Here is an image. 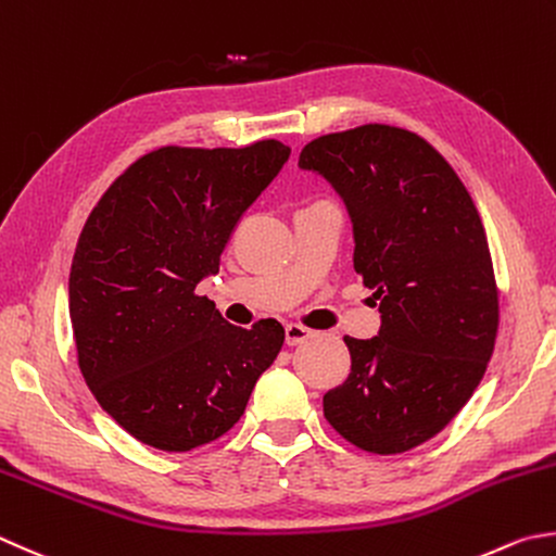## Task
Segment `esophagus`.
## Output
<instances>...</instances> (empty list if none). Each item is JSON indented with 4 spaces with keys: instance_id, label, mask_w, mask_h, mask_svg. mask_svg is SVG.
<instances>
[{
    "instance_id": "1",
    "label": "esophagus",
    "mask_w": 556,
    "mask_h": 556,
    "mask_svg": "<svg viewBox=\"0 0 556 556\" xmlns=\"http://www.w3.org/2000/svg\"><path fill=\"white\" fill-rule=\"evenodd\" d=\"M314 337V331L307 327H300V324H288L286 327V343L288 345H300Z\"/></svg>"
}]
</instances>
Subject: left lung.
<instances>
[{"label":"left lung","instance_id":"1","mask_svg":"<svg viewBox=\"0 0 556 556\" xmlns=\"http://www.w3.org/2000/svg\"><path fill=\"white\" fill-rule=\"evenodd\" d=\"M298 166L341 195L353 268L380 302L377 337L343 339L351 375L324 394V416L368 453H406L453 421L494 353L498 292L484 225L453 166L392 125L324 135Z\"/></svg>","mask_w":556,"mask_h":556}]
</instances>
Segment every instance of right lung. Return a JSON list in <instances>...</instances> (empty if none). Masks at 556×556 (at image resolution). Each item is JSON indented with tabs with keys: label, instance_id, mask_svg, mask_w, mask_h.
<instances>
[{
	"label": "right lung",
	"instance_id": "obj_1",
	"mask_svg": "<svg viewBox=\"0 0 556 556\" xmlns=\"http://www.w3.org/2000/svg\"><path fill=\"white\" fill-rule=\"evenodd\" d=\"M290 148H162L113 181L70 270L79 370L103 412L140 443L186 453L242 418L286 329L235 327L195 286L288 162Z\"/></svg>",
	"mask_w": 556,
	"mask_h": 556
}]
</instances>
